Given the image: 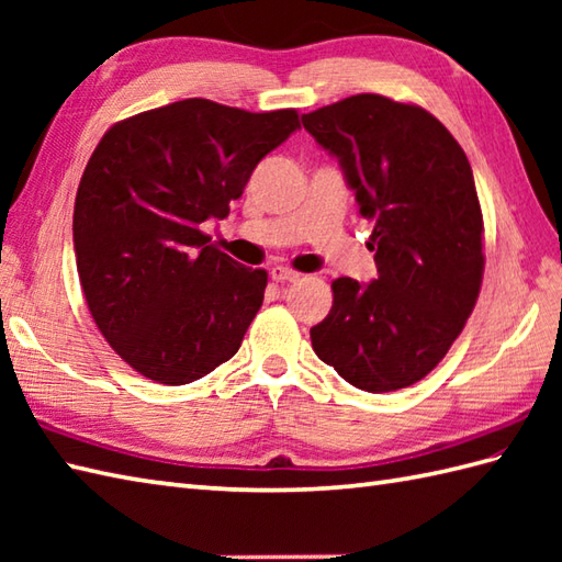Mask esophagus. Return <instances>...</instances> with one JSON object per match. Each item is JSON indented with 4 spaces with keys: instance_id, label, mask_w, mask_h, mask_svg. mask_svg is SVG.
<instances>
[{
    "instance_id": "1",
    "label": "esophagus",
    "mask_w": 562,
    "mask_h": 562,
    "mask_svg": "<svg viewBox=\"0 0 562 562\" xmlns=\"http://www.w3.org/2000/svg\"><path fill=\"white\" fill-rule=\"evenodd\" d=\"M270 278L274 282H296L300 280V272H294L284 266H274V268H270Z\"/></svg>"
}]
</instances>
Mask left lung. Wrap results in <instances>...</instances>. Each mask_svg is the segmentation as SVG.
<instances>
[{
	"mask_svg": "<svg viewBox=\"0 0 562 562\" xmlns=\"http://www.w3.org/2000/svg\"><path fill=\"white\" fill-rule=\"evenodd\" d=\"M338 157L360 214L374 222L376 280H333L314 352L348 384H415L459 338L483 282V212L459 142L420 105L357 93L302 115Z\"/></svg>",
	"mask_w": 562,
	"mask_h": 562,
	"instance_id": "1",
	"label": "left lung"
}]
</instances>
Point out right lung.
Masks as SVG:
<instances>
[{
  "label": "right lung",
  "instance_id": "add662e5",
  "mask_svg": "<svg viewBox=\"0 0 562 562\" xmlns=\"http://www.w3.org/2000/svg\"><path fill=\"white\" fill-rule=\"evenodd\" d=\"M296 127L294 109L186 99L115 123L93 149L71 222L79 282L103 338L142 376L190 384L241 348L268 272L222 254L200 224L224 220Z\"/></svg>",
  "mask_w": 562,
  "mask_h": 562
}]
</instances>
